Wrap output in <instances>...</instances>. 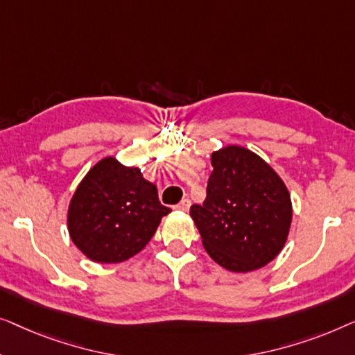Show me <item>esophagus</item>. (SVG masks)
Listing matches in <instances>:
<instances>
[{
	"instance_id": "obj_1",
	"label": "esophagus",
	"mask_w": 355,
	"mask_h": 355,
	"mask_svg": "<svg viewBox=\"0 0 355 355\" xmlns=\"http://www.w3.org/2000/svg\"><path fill=\"white\" fill-rule=\"evenodd\" d=\"M189 206H191V201H189V199H183V201H180V204H177L175 209H177V211L187 212L188 209H189Z\"/></svg>"
}]
</instances>
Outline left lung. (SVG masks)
<instances>
[{"label": "left lung", "instance_id": "left-lung-1", "mask_svg": "<svg viewBox=\"0 0 355 355\" xmlns=\"http://www.w3.org/2000/svg\"><path fill=\"white\" fill-rule=\"evenodd\" d=\"M202 206L189 209L202 246L218 266L248 273L272 262L286 243L293 204L278 173L251 149L228 144L211 154Z\"/></svg>", "mask_w": 355, "mask_h": 355}]
</instances>
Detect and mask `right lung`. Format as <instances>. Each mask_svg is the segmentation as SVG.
I'll use <instances>...</instances> for the list:
<instances>
[{"mask_svg":"<svg viewBox=\"0 0 355 355\" xmlns=\"http://www.w3.org/2000/svg\"><path fill=\"white\" fill-rule=\"evenodd\" d=\"M168 212L141 168L109 156L78 183L69 202L67 230L89 261L121 263L146 248Z\"/></svg>","mask_w":355,"mask_h":355,"instance_id":"right-lung-1","label":"right lung"}]
</instances>
